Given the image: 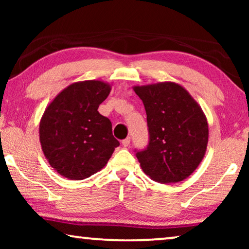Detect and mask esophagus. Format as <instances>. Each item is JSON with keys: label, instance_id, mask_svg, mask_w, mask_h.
I'll return each mask as SVG.
<instances>
[{"label": "esophagus", "instance_id": "34e87169", "mask_svg": "<svg viewBox=\"0 0 249 249\" xmlns=\"http://www.w3.org/2000/svg\"><path fill=\"white\" fill-rule=\"evenodd\" d=\"M122 145L124 146V147H128L129 145H130V138H125V139H124V141H122Z\"/></svg>", "mask_w": 249, "mask_h": 249}]
</instances>
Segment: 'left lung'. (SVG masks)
<instances>
[{"label": "left lung", "instance_id": "left-lung-1", "mask_svg": "<svg viewBox=\"0 0 249 249\" xmlns=\"http://www.w3.org/2000/svg\"><path fill=\"white\" fill-rule=\"evenodd\" d=\"M147 114L149 144L137 152L146 175L161 183L182 181L204 159L209 124L188 91L172 81L134 86Z\"/></svg>", "mask_w": 249, "mask_h": 249}]
</instances>
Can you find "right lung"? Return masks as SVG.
<instances>
[{"instance_id": "obj_1", "label": "right lung", "mask_w": 249, "mask_h": 249, "mask_svg": "<svg viewBox=\"0 0 249 249\" xmlns=\"http://www.w3.org/2000/svg\"><path fill=\"white\" fill-rule=\"evenodd\" d=\"M103 80L69 85L47 105L39 122V142L50 165L64 178H89L107 164L120 145L112 124L97 111L111 91Z\"/></svg>"}]
</instances>
